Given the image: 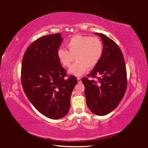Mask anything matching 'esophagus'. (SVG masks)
<instances>
[{
	"label": "esophagus",
	"instance_id": "34e87169",
	"mask_svg": "<svg viewBox=\"0 0 148 148\" xmlns=\"http://www.w3.org/2000/svg\"><path fill=\"white\" fill-rule=\"evenodd\" d=\"M77 80H78V83H81L82 82L81 78H80V77H77Z\"/></svg>",
	"mask_w": 148,
	"mask_h": 148
}]
</instances>
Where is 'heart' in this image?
Wrapping results in <instances>:
<instances>
[{"mask_svg": "<svg viewBox=\"0 0 148 148\" xmlns=\"http://www.w3.org/2000/svg\"><path fill=\"white\" fill-rule=\"evenodd\" d=\"M68 50L59 48L57 51L58 59L62 65L69 67L74 59L76 61L69 69V73L75 76L82 75L87 69L95 66L101 58L103 46L97 36L77 35L66 42Z\"/></svg>", "mask_w": 148, "mask_h": 148, "instance_id": "1", "label": "heart"}]
</instances>
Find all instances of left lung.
Wrapping results in <instances>:
<instances>
[{"instance_id": "1", "label": "left lung", "mask_w": 148, "mask_h": 148, "mask_svg": "<svg viewBox=\"0 0 148 148\" xmlns=\"http://www.w3.org/2000/svg\"><path fill=\"white\" fill-rule=\"evenodd\" d=\"M95 34L101 38L103 51L98 64L88 77L97 78V81L89 80L88 77H84L82 81L90 110L95 114L104 116L119 105L125 95L127 87V70L118 45L104 34Z\"/></svg>"}]
</instances>
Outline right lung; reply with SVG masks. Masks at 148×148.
Instances as JSON below:
<instances>
[{"label": "right lung", "instance_id": "add662e5", "mask_svg": "<svg viewBox=\"0 0 148 148\" xmlns=\"http://www.w3.org/2000/svg\"><path fill=\"white\" fill-rule=\"evenodd\" d=\"M63 41L60 34L45 35L34 41L23 58L21 82L30 103L50 119L64 117L70 107V98L77 79L66 77L57 51Z\"/></svg>", "mask_w": 148, "mask_h": 148}]
</instances>
